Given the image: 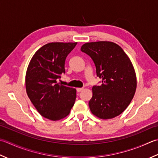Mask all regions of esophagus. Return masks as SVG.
<instances>
[{"label":"esophagus","instance_id":"34e87169","mask_svg":"<svg viewBox=\"0 0 158 158\" xmlns=\"http://www.w3.org/2000/svg\"><path fill=\"white\" fill-rule=\"evenodd\" d=\"M83 89H84L83 88H77V89H76L77 91H78V92H81Z\"/></svg>","mask_w":158,"mask_h":158}]
</instances>
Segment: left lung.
Segmentation results:
<instances>
[{
	"label": "left lung",
	"instance_id": "left-lung-1",
	"mask_svg": "<svg viewBox=\"0 0 158 158\" xmlns=\"http://www.w3.org/2000/svg\"><path fill=\"white\" fill-rule=\"evenodd\" d=\"M81 51L91 58L100 86H93L89 102L92 113L102 119L118 116L127 108L136 89L135 70L128 56L117 44L96 41L83 44Z\"/></svg>",
	"mask_w": 158,
	"mask_h": 158
}]
</instances>
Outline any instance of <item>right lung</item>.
Listing matches in <instances>:
<instances>
[{"instance_id":"add662e5","label":"right lung","mask_w":158,"mask_h":158,"mask_svg":"<svg viewBox=\"0 0 158 158\" xmlns=\"http://www.w3.org/2000/svg\"><path fill=\"white\" fill-rule=\"evenodd\" d=\"M77 42L49 43L40 48L28 66L26 90L30 100L42 117L60 120L69 114L75 103L76 90L57 80L65 73L67 55Z\"/></svg>"}]
</instances>
